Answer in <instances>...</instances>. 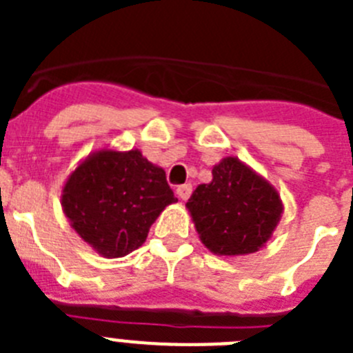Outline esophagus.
<instances>
[{
	"instance_id": "obj_1",
	"label": "esophagus",
	"mask_w": 353,
	"mask_h": 353,
	"mask_svg": "<svg viewBox=\"0 0 353 353\" xmlns=\"http://www.w3.org/2000/svg\"><path fill=\"white\" fill-rule=\"evenodd\" d=\"M192 192V185L191 183H185V185H180L179 189H176V196H179L182 201H185V199H189V196H191Z\"/></svg>"
}]
</instances>
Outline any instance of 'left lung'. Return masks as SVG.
<instances>
[{
	"mask_svg": "<svg viewBox=\"0 0 353 353\" xmlns=\"http://www.w3.org/2000/svg\"><path fill=\"white\" fill-rule=\"evenodd\" d=\"M201 244L217 256H244L272 239L285 207L276 187L236 157L212 168L185 203Z\"/></svg>",
	"mask_w": 353,
	"mask_h": 353,
	"instance_id": "1",
	"label": "left lung"
}]
</instances>
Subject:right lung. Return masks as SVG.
<instances>
[{"label": "right lung", "mask_w": 353, "mask_h": 353, "mask_svg": "<svg viewBox=\"0 0 353 353\" xmlns=\"http://www.w3.org/2000/svg\"><path fill=\"white\" fill-rule=\"evenodd\" d=\"M176 201L166 171L138 148L92 152L61 189V208L70 226L104 258L127 256L145 244L150 226Z\"/></svg>", "instance_id": "right-lung-1"}]
</instances>
